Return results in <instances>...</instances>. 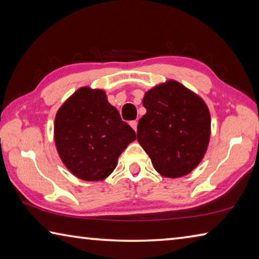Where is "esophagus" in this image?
<instances>
[{"instance_id":"esophagus-1","label":"esophagus","mask_w":259,"mask_h":259,"mask_svg":"<svg viewBox=\"0 0 259 259\" xmlns=\"http://www.w3.org/2000/svg\"><path fill=\"white\" fill-rule=\"evenodd\" d=\"M137 124H138V122L136 121V120H134V121H130V125H131V128H133L135 131H137Z\"/></svg>"}]
</instances>
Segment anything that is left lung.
I'll return each instance as SVG.
<instances>
[{
  "instance_id": "left-lung-1",
  "label": "left lung",
  "mask_w": 259,
  "mask_h": 259,
  "mask_svg": "<svg viewBox=\"0 0 259 259\" xmlns=\"http://www.w3.org/2000/svg\"><path fill=\"white\" fill-rule=\"evenodd\" d=\"M146 114L137 126V139L162 176L182 177L198 165L207 152L210 113L198 95L170 80L145 94Z\"/></svg>"
}]
</instances>
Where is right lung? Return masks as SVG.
<instances>
[{
  "label": "right lung",
  "instance_id": "1",
  "mask_svg": "<svg viewBox=\"0 0 259 259\" xmlns=\"http://www.w3.org/2000/svg\"><path fill=\"white\" fill-rule=\"evenodd\" d=\"M135 139L136 133L121 120L103 90L80 88L56 114L57 151L69 171L83 181L109 176Z\"/></svg>",
  "mask_w": 259,
  "mask_h": 259
}]
</instances>
